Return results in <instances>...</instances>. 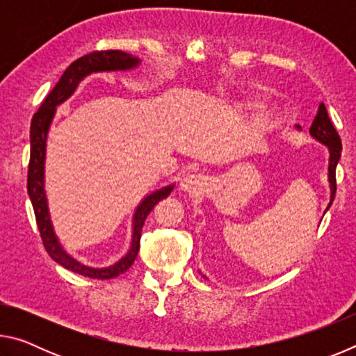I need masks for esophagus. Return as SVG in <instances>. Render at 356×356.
<instances>
[{"label":"esophagus","mask_w":356,"mask_h":356,"mask_svg":"<svg viewBox=\"0 0 356 356\" xmlns=\"http://www.w3.org/2000/svg\"><path fill=\"white\" fill-rule=\"evenodd\" d=\"M204 184H206V177L201 174H188L180 180V188L184 191H196L202 188Z\"/></svg>","instance_id":"obj_1"}]
</instances>
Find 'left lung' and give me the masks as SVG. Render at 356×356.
I'll use <instances>...</instances> for the list:
<instances>
[{"label":"left lung","mask_w":356,"mask_h":356,"mask_svg":"<svg viewBox=\"0 0 356 356\" xmlns=\"http://www.w3.org/2000/svg\"><path fill=\"white\" fill-rule=\"evenodd\" d=\"M309 134L314 136L316 140L323 143L325 146H328V149H330L328 179L331 184V201L327 207V210H328L331 202H333V200H334V195H336V165L341 159L342 143H341L339 135H337V131L334 129V125L331 124L328 111L323 104H321V106H318V113L314 118V122H312V125H311Z\"/></svg>","instance_id":"left-lung-1"}]
</instances>
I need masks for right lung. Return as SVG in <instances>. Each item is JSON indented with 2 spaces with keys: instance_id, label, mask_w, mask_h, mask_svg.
Instances as JSON below:
<instances>
[{
  "instance_id": "right-lung-1",
  "label": "right lung",
  "mask_w": 356,
  "mask_h": 356,
  "mask_svg": "<svg viewBox=\"0 0 356 356\" xmlns=\"http://www.w3.org/2000/svg\"><path fill=\"white\" fill-rule=\"evenodd\" d=\"M140 64V59L134 58L129 53L119 51V50H105V51H91L88 55L78 58L76 61L72 63L63 76L59 78L56 86L51 89L50 94L47 95L45 100L38 111L34 113L31 119V130H29V140H31V155H29V165H28V195L31 200L35 221H38V227L40 232V238L44 242V246L48 254L53 261L63 265L64 268L70 270V272L78 273L81 276H88V278L94 280H111L116 278L120 273L127 272L135 262L140 251V240H141V231L143 225L146 221L147 215L150 213L159 201L165 200V197L172 191L174 185L165 186V188L154 191L152 195L144 197V201L138 206L135 216H134V237H131V246L127 254H125L120 261H118L111 267L106 268H91L86 265L80 264L75 259H72L67 252L63 250L59 245L58 238L53 232V226L50 221V215H48L47 207V197L44 190V163H45V143H47V134L50 129L51 119L55 116L56 106L63 104L65 99H69L84 76L92 74V72H108V70H127L134 69Z\"/></svg>"
}]
</instances>
